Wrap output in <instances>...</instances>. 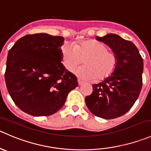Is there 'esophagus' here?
I'll list each match as a JSON object with an SVG mask.
<instances>
[{
    "label": "esophagus",
    "instance_id": "esophagus-1",
    "mask_svg": "<svg viewBox=\"0 0 151 151\" xmlns=\"http://www.w3.org/2000/svg\"><path fill=\"white\" fill-rule=\"evenodd\" d=\"M78 84L79 86H82V85L84 84V82L81 81V80H78Z\"/></svg>",
    "mask_w": 151,
    "mask_h": 151
}]
</instances>
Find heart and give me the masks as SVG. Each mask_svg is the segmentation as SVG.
<instances>
[{"instance_id": "heart-1", "label": "heart", "mask_w": 151, "mask_h": 151, "mask_svg": "<svg viewBox=\"0 0 151 151\" xmlns=\"http://www.w3.org/2000/svg\"><path fill=\"white\" fill-rule=\"evenodd\" d=\"M104 43L94 40H86L74 46L65 44L61 49V58L65 68L74 70L83 62L85 65L76 71V74L83 80H103L114 73L117 65V57L108 52Z\"/></svg>"}]
</instances>
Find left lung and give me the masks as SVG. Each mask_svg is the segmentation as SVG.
Returning a JSON list of instances; mask_svg holds the SVG:
<instances>
[{
    "instance_id": "obj_1",
    "label": "left lung",
    "mask_w": 151,
    "mask_h": 151,
    "mask_svg": "<svg viewBox=\"0 0 151 151\" xmlns=\"http://www.w3.org/2000/svg\"><path fill=\"white\" fill-rule=\"evenodd\" d=\"M108 45L117 57L114 73L98 84L85 99L89 111L95 116L115 119L126 114L139 97L142 86L143 60L131 41L115 34L96 37Z\"/></svg>"
}]
</instances>
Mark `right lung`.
<instances>
[{
  "instance_id": "add662e5",
  "label": "right lung",
  "mask_w": 151,
  "mask_h": 151,
  "mask_svg": "<svg viewBox=\"0 0 151 151\" xmlns=\"http://www.w3.org/2000/svg\"><path fill=\"white\" fill-rule=\"evenodd\" d=\"M63 43L60 36L27 35L9 51L6 84L12 100L23 112L35 116L53 114L78 86L75 75L61 63Z\"/></svg>"
}]
</instances>
